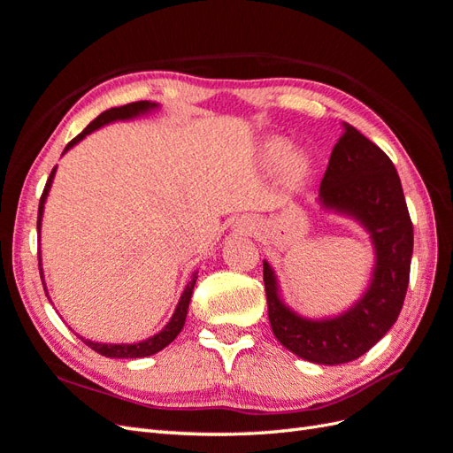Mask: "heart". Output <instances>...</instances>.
Here are the masks:
<instances>
[{"mask_svg":"<svg viewBox=\"0 0 453 453\" xmlns=\"http://www.w3.org/2000/svg\"><path fill=\"white\" fill-rule=\"evenodd\" d=\"M263 162L268 168H280L285 166V177L291 183H296L304 177L308 170V162L303 155H293V143L285 138H268L263 143Z\"/></svg>","mask_w":453,"mask_h":453,"instance_id":"b5f03b06","label":"heart"}]
</instances>
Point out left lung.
Segmentation results:
<instances>
[{
	"instance_id": "1",
	"label": "left lung",
	"mask_w": 453,
	"mask_h": 453,
	"mask_svg": "<svg viewBox=\"0 0 453 453\" xmlns=\"http://www.w3.org/2000/svg\"><path fill=\"white\" fill-rule=\"evenodd\" d=\"M318 203L325 211L357 221L372 242L374 268L363 296L334 318H304L285 304L268 260H263V268L273 334L300 359L331 366L359 359L399 318L410 280L414 228L393 162L348 122H342Z\"/></svg>"
}]
</instances>
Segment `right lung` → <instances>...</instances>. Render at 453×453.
Wrapping results in <instances>:
<instances>
[{
	"instance_id": "1",
	"label": "right lung",
	"mask_w": 453,
	"mask_h": 453,
	"mask_svg": "<svg viewBox=\"0 0 453 453\" xmlns=\"http://www.w3.org/2000/svg\"><path fill=\"white\" fill-rule=\"evenodd\" d=\"M160 105L157 102H134V104H127V105H120V107H111L107 109V111H104L102 115L96 117L90 125L81 132L79 135H75V138L65 145L64 153L65 155L67 150L73 149L79 142H83L88 134L100 130L102 127H107L111 125V122H119V120H134L138 119L142 115H149L150 111H157ZM54 175H57V166L52 168L50 175H49V181L45 185V190L43 195H41V200H39V211H37V234L41 238V221H43V211H45V202H47V196H49V190L52 187V180ZM41 242V240H39ZM39 276H41V281H43V289H45V295L49 296V291H47V283H45V276H43V265H41V251H39ZM196 278H198V272L193 273V278H190V281L187 283L185 291L181 293V298L180 303H177L175 306V311L172 315V319L166 323V326L162 328L160 333H157L155 336H149L147 340H142V342H135V344H102V342H92V340H85L83 336H79L81 340L85 342V344L98 351L100 355H104V357H111V359H140V357H149V355L153 353H158L160 349L166 348L168 344H172V342L177 338V334L181 333V328L185 325V319H187V310H188V303H190V296H193V289H195V283H196ZM50 300V296H49ZM52 303V300H50Z\"/></svg>"
}]
</instances>
